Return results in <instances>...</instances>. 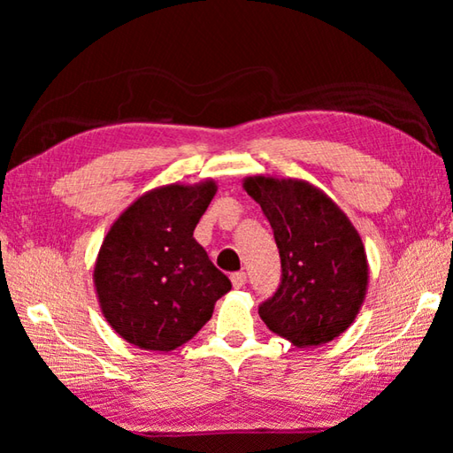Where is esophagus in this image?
<instances>
[{"mask_svg": "<svg viewBox=\"0 0 453 453\" xmlns=\"http://www.w3.org/2000/svg\"><path fill=\"white\" fill-rule=\"evenodd\" d=\"M229 280H232V286L235 289H240L245 286V281H248V275H245V272H235V273H232V278Z\"/></svg>", "mask_w": 453, "mask_h": 453, "instance_id": "1", "label": "esophagus"}]
</instances>
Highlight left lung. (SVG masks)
I'll list each match as a JSON object with an SVG mask.
<instances>
[{"instance_id":"1","label":"left lung","mask_w":453,"mask_h":453,"mask_svg":"<svg viewBox=\"0 0 453 453\" xmlns=\"http://www.w3.org/2000/svg\"><path fill=\"white\" fill-rule=\"evenodd\" d=\"M242 183L262 205L281 257V283L259 305V318L296 348L340 337L362 310L370 280L357 229L305 180L256 173Z\"/></svg>"}]
</instances>
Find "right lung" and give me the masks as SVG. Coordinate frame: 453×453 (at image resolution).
I'll return each mask as SVG.
<instances>
[{"instance_id":"add662e5","label":"right lung","mask_w":453,"mask_h":453,"mask_svg":"<svg viewBox=\"0 0 453 453\" xmlns=\"http://www.w3.org/2000/svg\"><path fill=\"white\" fill-rule=\"evenodd\" d=\"M216 180L145 191L105 234L94 265L99 308L113 332L148 351H172L208 324L232 281L210 262L194 229Z\"/></svg>"}]
</instances>
